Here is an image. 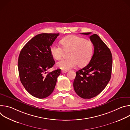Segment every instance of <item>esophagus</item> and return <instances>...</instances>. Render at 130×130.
Returning a JSON list of instances; mask_svg holds the SVG:
<instances>
[{
  "label": "esophagus",
  "mask_w": 130,
  "mask_h": 130,
  "mask_svg": "<svg viewBox=\"0 0 130 130\" xmlns=\"http://www.w3.org/2000/svg\"><path fill=\"white\" fill-rule=\"evenodd\" d=\"M67 72V70H62V71H61L62 73H66Z\"/></svg>",
  "instance_id": "obj_1"
}]
</instances>
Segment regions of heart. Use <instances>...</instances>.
<instances>
[{"label":"heart","mask_w":130,"mask_h":130,"mask_svg":"<svg viewBox=\"0 0 130 130\" xmlns=\"http://www.w3.org/2000/svg\"><path fill=\"white\" fill-rule=\"evenodd\" d=\"M62 47L57 44H53L50 49L52 57L55 60L60 59L64 51H68V58L63 59L57 63L58 67L67 70L79 66L86 65L90 60L94 51L92 42L82 37L71 35L61 41Z\"/></svg>","instance_id":"1"}]
</instances>
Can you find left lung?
<instances>
[{"label": "left lung", "mask_w": 130, "mask_h": 130, "mask_svg": "<svg viewBox=\"0 0 130 130\" xmlns=\"http://www.w3.org/2000/svg\"><path fill=\"white\" fill-rule=\"evenodd\" d=\"M81 34L89 35L91 32ZM89 38L94 46L93 55L85 67L76 72L73 84L77 94L83 99H90L100 93L109 82L112 69L109 49L97 34Z\"/></svg>", "instance_id": "1"}]
</instances>
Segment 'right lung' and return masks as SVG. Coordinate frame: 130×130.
<instances>
[{"mask_svg": "<svg viewBox=\"0 0 130 130\" xmlns=\"http://www.w3.org/2000/svg\"><path fill=\"white\" fill-rule=\"evenodd\" d=\"M59 33H41L32 38L23 48L18 57L20 80L29 93L39 99L53 92L61 69L47 72L55 64L50 49Z\"/></svg>", "mask_w": 130, "mask_h": 130, "instance_id": "obj_1", "label": "right lung"}]
</instances>
